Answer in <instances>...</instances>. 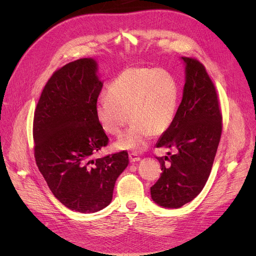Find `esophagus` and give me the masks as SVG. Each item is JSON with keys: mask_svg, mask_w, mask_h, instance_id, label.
<instances>
[{"mask_svg": "<svg viewBox=\"0 0 256 256\" xmlns=\"http://www.w3.org/2000/svg\"><path fill=\"white\" fill-rule=\"evenodd\" d=\"M128 157H130V161L132 163V162H138V161H140V156L136 154V153H134V152H132V153H130V155H128Z\"/></svg>", "mask_w": 256, "mask_h": 256, "instance_id": "obj_1", "label": "esophagus"}]
</instances>
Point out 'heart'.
<instances>
[{
	"label": "heart",
	"instance_id": "obj_1",
	"mask_svg": "<svg viewBox=\"0 0 256 256\" xmlns=\"http://www.w3.org/2000/svg\"><path fill=\"white\" fill-rule=\"evenodd\" d=\"M179 100L176 79L163 68L134 66L124 70L101 96L95 116L108 134L120 136L130 120L128 132L116 147L136 152L147 148L154 134H164L174 120Z\"/></svg>",
	"mask_w": 256,
	"mask_h": 256
}]
</instances>
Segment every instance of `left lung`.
Wrapping results in <instances>:
<instances>
[{
    "instance_id": "8db88e82",
    "label": "left lung",
    "mask_w": 256,
    "mask_h": 256,
    "mask_svg": "<svg viewBox=\"0 0 256 256\" xmlns=\"http://www.w3.org/2000/svg\"><path fill=\"white\" fill-rule=\"evenodd\" d=\"M182 60L186 64L184 97L173 122L157 142V148H170L175 154L156 157L162 172L151 188L153 200L170 208L192 202L202 190L223 130L216 90L204 66L194 58Z\"/></svg>"
}]
</instances>
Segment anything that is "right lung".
Wrapping results in <instances>:
<instances>
[{
  "label": "right lung",
  "mask_w": 256,
  "mask_h": 256,
  "mask_svg": "<svg viewBox=\"0 0 256 256\" xmlns=\"http://www.w3.org/2000/svg\"><path fill=\"white\" fill-rule=\"evenodd\" d=\"M96 72V62L87 58L58 68L33 118L36 165L54 196L84 214L110 204L116 181L128 164L126 151L91 160L109 142L95 116L102 89Z\"/></svg>",
  "instance_id": "obj_1"
}]
</instances>
